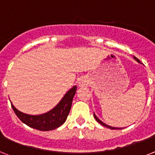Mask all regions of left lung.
I'll return each instance as SVG.
<instances>
[{
  "label": "left lung",
  "instance_id": "1",
  "mask_svg": "<svg viewBox=\"0 0 155 155\" xmlns=\"http://www.w3.org/2000/svg\"><path fill=\"white\" fill-rule=\"evenodd\" d=\"M134 59H135V60H136V61H137L138 62H140V60L138 59V58H136V57H134ZM94 117L95 118V120H97V121L98 122V123H99L100 124H102V125L105 126V127H107V128H110V129H117V128H114V127H111V126H109V125H107V124H105V123H103V122H102V121H101V120H100L98 119V118H97V117H96V116H95V114H94ZM118 129H119V128H118Z\"/></svg>",
  "mask_w": 155,
  "mask_h": 155
}]
</instances>
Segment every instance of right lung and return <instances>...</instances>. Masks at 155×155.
<instances>
[{
	"label": "right lung",
	"mask_w": 155,
	"mask_h": 155,
	"mask_svg": "<svg viewBox=\"0 0 155 155\" xmlns=\"http://www.w3.org/2000/svg\"><path fill=\"white\" fill-rule=\"evenodd\" d=\"M76 88L77 87L74 86L65 94V95L58 104V106L46 114L41 115L34 116L23 114L16 110L15 106L11 103L12 108L13 109L19 119L27 126L39 131H51L58 128L65 122L71 110Z\"/></svg>",
	"instance_id": "right-lung-1"
}]
</instances>
